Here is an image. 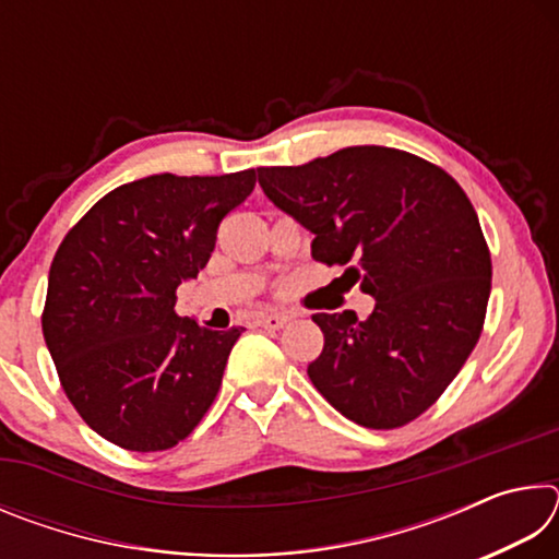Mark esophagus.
Returning a JSON list of instances; mask_svg holds the SVG:
<instances>
[{"mask_svg": "<svg viewBox=\"0 0 559 559\" xmlns=\"http://www.w3.org/2000/svg\"><path fill=\"white\" fill-rule=\"evenodd\" d=\"M288 316L286 313H261L259 316V325L266 328V330H281L283 325L288 323Z\"/></svg>", "mask_w": 559, "mask_h": 559, "instance_id": "34e87169", "label": "esophagus"}]
</instances>
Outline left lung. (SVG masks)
I'll return each instance as SVG.
<instances>
[{"instance_id": "1", "label": "left lung", "mask_w": 559, "mask_h": 559, "mask_svg": "<svg viewBox=\"0 0 559 559\" xmlns=\"http://www.w3.org/2000/svg\"><path fill=\"white\" fill-rule=\"evenodd\" d=\"M257 173L269 200L316 234L313 259L347 266L374 298L367 320L313 316L325 345L310 382L359 427H404L439 400L484 330L490 251L466 192L441 167L380 145Z\"/></svg>"}]
</instances>
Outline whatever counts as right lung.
I'll use <instances>...</instances> for the list:
<instances>
[{"mask_svg":"<svg viewBox=\"0 0 559 559\" xmlns=\"http://www.w3.org/2000/svg\"><path fill=\"white\" fill-rule=\"evenodd\" d=\"M253 187V169L150 175L112 189L63 236L44 340L75 412L116 447H177L219 392L243 328L206 330L179 318L177 286L206 266L222 219Z\"/></svg>","mask_w":559,"mask_h":559,"instance_id":"obj_1","label":"right lung"}]
</instances>
